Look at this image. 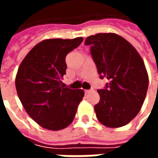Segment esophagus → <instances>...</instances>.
<instances>
[{"label": "esophagus", "instance_id": "esophagus-1", "mask_svg": "<svg viewBox=\"0 0 158 158\" xmlns=\"http://www.w3.org/2000/svg\"><path fill=\"white\" fill-rule=\"evenodd\" d=\"M93 90H94V89H86V90H85V94H89V93L92 92Z\"/></svg>", "mask_w": 158, "mask_h": 158}]
</instances>
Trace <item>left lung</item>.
I'll use <instances>...</instances> for the list:
<instances>
[{
  "mask_svg": "<svg viewBox=\"0 0 158 158\" xmlns=\"http://www.w3.org/2000/svg\"><path fill=\"white\" fill-rule=\"evenodd\" d=\"M85 45H90L100 77L109 80L105 89L97 90L96 118L108 128L126 125L139 113L148 89L143 59L129 41L114 33L89 36Z\"/></svg>",
  "mask_w": 158,
  "mask_h": 158,
  "instance_id": "obj_1",
  "label": "left lung"
}]
</instances>
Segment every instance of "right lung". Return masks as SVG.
<instances>
[{
	"mask_svg": "<svg viewBox=\"0 0 158 158\" xmlns=\"http://www.w3.org/2000/svg\"><path fill=\"white\" fill-rule=\"evenodd\" d=\"M82 37L44 40L26 55L18 69V96L29 117L44 129L60 130L73 122L85 92L61 85L66 73L65 58Z\"/></svg>",
	"mask_w": 158,
	"mask_h": 158,
	"instance_id": "1",
	"label": "right lung"
}]
</instances>
